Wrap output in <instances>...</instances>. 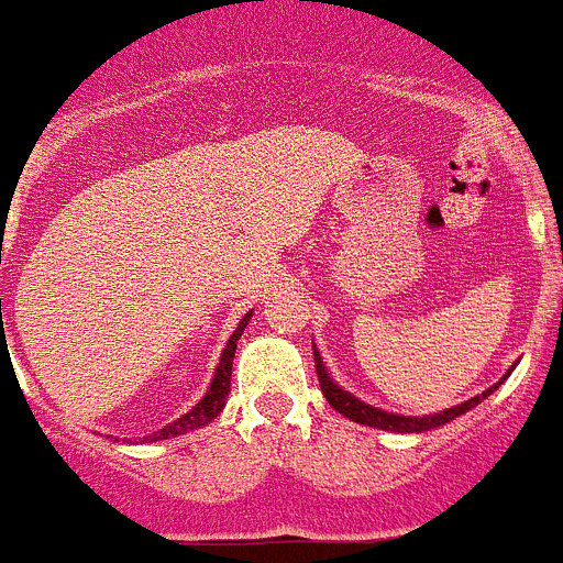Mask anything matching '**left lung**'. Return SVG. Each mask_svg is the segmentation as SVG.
<instances>
[{
	"label": "left lung",
	"mask_w": 563,
	"mask_h": 563,
	"mask_svg": "<svg viewBox=\"0 0 563 563\" xmlns=\"http://www.w3.org/2000/svg\"><path fill=\"white\" fill-rule=\"evenodd\" d=\"M316 371H318V383H321V390H323V396H327V401L334 407V410L343 412L345 419H352V421H357V424H365V427H376V430H388V432H424V430H435V427H441V424H450L452 419H457V416H463L466 410H472V407L481 405L486 396H492L494 390L503 385V379L514 368H510L497 385H492L488 390H483L481 396H474V399L463 401V405L450 407V410L435 412V416H396V412L379 410V407H374V405H365V401H360L357 396H352L349 390L340 388L332 376L327 374V365H323L318 349H316Z\"/></svg>",
	"instance_id": "left-lung-1"
}]
</instances>
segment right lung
Instances as JSON below:
<instances>
[{"mask_svg": "<svg viewBox=\"0 0 563 563\" xmlns=\"http://www.w3.org/2000/svg\"><path fill=\"white\" fill-rule=\"evenodd\" d=\"M251 316L254 312H247L245 318H242L240 323H236L234 334L229 338V343H225L223 354H220V363H218V371H214V376H211V385L209 390H206L203 399L198 401V405L192 407L189 412H184L178 421H173V424H167L164 430L153 432V435H147L144 441H167V438H175V435H184V432L189 430H198V427H206L209 421H214L220 416V410L225 407V396H229L231 390V363H234V352H236V340H240V334L245 332L247 321H251Z\"/></svg>", "mask_w": 563, "mask_h": 563, "instance_id": "right-lung-1", "label": "right lung"}]
</instances>
